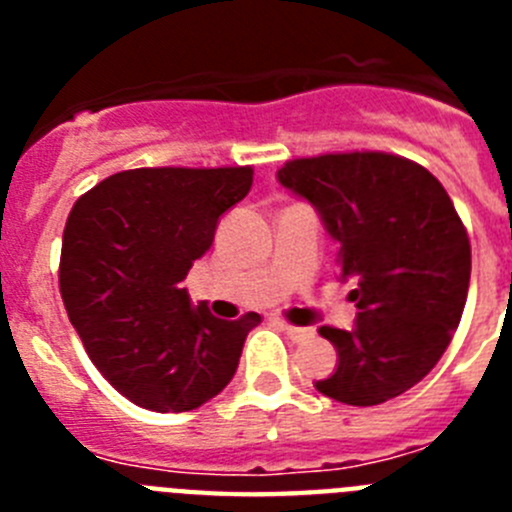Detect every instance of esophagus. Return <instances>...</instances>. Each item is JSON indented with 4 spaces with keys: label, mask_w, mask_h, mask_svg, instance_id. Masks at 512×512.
Instances as JSON below:
<instances>
[{
    "label": "esophagus",
    "mask_w": 512,
    "mask_h": 512,
    "mask_svg": "<svg viewBox=\"0 0 512 512\" xmlns=\"http://www.w3.org/2000/svg\"><path fill=\"white\" fill-rule=\"evenodd\" d=\"M282 328H284V333H287V336L292 338V341H305V338H310L312 333H315V330H312V328H300V325L284 323V320H282Z\"/></svg>",
    "instance_id": "1"
}]
</instances>
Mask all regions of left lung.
<instances>
[{"label": "left lung", "instance_id": "1", "mask_svg": "<svg viewBox=\"0 0 512 512\" xmlns=\"http://www.w3.org/2000/svg\"><path fill=\"white\" fill-rule=\"evenodd\" d=\"M320 212L338 269L356 279L351 330L323 325L338 369L318 392L369 408L408 392L449 348L467 305L472 246L436 176L382 151L292 158L277 171Z\"/></svg>", "mask_w": 512, "mask_h": 512}]
</instances>
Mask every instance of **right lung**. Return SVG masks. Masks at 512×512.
Segmentation results:
<instances>
[{
	"instance_id": "add662e5",
	"label": "right lung",
	"mask_w": 512,
	"mask_h": 512,
	"mask_svg": "<svg viewBox=\"0 0 512 512\" xmlns=\"http://www.w3.org/2000/svg\"><path fill=\"white\" fill-rule=\"evenodd\" d=\"M251 184V166L130 169L71 207L58 266L63 305L92 364L138 408L187 413L233 379L261 315L215 318L192 307L179 282Z\"/></svg>"
}]
</instances>
